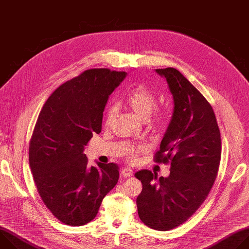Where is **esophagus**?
<instances>
[{
	"label": "esophagus",
	"instance_id": "1",
	"mask_svg": "<svg viewBox=\"0 0 249 249\" xmlns=\"http://www.w3.org/2000/svg\"><path fill=\"white\" fill-rule=\"evenodd\" d=\"M121 174L123 175V177H130L133 175V170L130 167H124L121 170Z\"/></svg>",
	"mask_w": 249,
	"mask_h": 249
}]
</instances>
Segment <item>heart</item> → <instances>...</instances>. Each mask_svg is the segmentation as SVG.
<instances>
[{
    "label": "heart",
    "instance_id": "b5f03b06",
    "mask_svg": "<svg viewBox=\"0 0 249 249\" xmlns=\"http://www.w3.org/2000/svg\"><path fill=\"white\" fill-rule=\"evenodd\" d=\"M125 99L127 103L129 104L130 107L142 118V119H148L153 111L157 107V96L155 92L150 89L146 85H137L130 89L125 96ZM117 112V105L114 103H111L107 106L105 111V123L110 124L115 117ZM167 119L166 114L160 110H158L156 112L155 121L157 123H163ZM143 147H137V148H131L128 151V159L130 160H135L139 155V153L143 152Z\"/></svg>",
    "mask_w": 249,
    "mask_h": 249
}]
</instances>
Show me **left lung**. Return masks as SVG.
<instances>
[{
	"mask_svg": "<svg viewBox=\"0 0 249 249\" xmlns=\"http://www.w3.org/2000/svg\"><path fill=\"white\" fill-rule=\"evenodd\" d=\"M166 79L174 110L157 163L170 164L168 177L144 169L135 173L143 189L138 214L146 226L170 231L185 223L203 204L218 174L222 143L215 112L203 94L174 68L157 69Z\"/></svg>",
	"mask_w": 249,
	"mask_h": 249,
	"instance_id": "left-lung-1",
	"label": "left lung"
}]
</instances>
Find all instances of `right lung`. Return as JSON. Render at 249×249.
<instances>
[{"mask_svg": "<svg viewBox=\"0 0 249 249\" xmlns=\"http://www.w3.org/2000/svg\"><path fill=\"white\" fill-rule=\"evenodd\" d=\"M125 72L89 69L57 88L44 103L29 141V165L37 191L60 222L72 227L92 221L117 183L118 166H89L84 154L101 132L108 96Z\"/></svg>", "mask_w": 249, "mask_h": 249, "instance_id": "obj_1", "label": "right lung"}]
</instances>
